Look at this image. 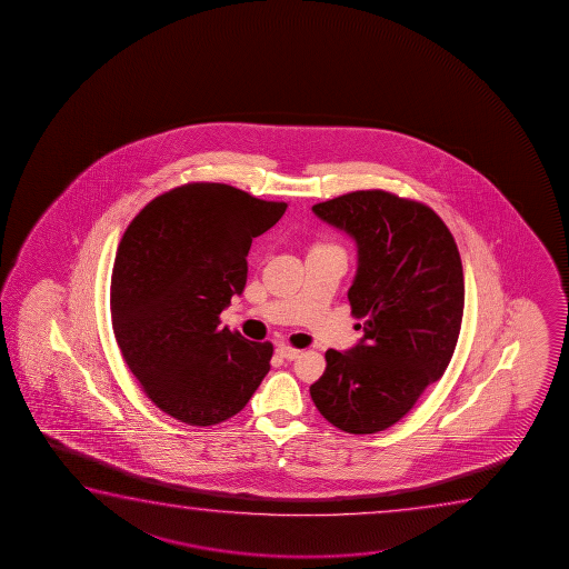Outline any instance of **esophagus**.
Returning <instances> with one entry per match:
<instances>
[{
	"instance_id": "34e87169",
	"label": "esophagus",
	"mask_w": 569,
	"mask_h": 569,
	"mask_svg": "<svg viewBox=\"0 0 569 569\" xmlns=\"http://www.w3.org/2000/svg\"><path fill=\"white\" fill-rule=\"evenodd\" d=\"M276 351H278L280 358L288 359V361H293V359L299 358V353H301V351L291 348V346H286V343H280V346L276 348Z\"/></svg>"
}]
</instances>
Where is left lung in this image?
Returning <instances> with one entry per match:
<instances>
[{
    "label": "left lung",
    "instance_id": "obj_1",
    "mask_svg": "<svg viewBox=\"0 0 569 569\" xmlns=\"http://www.w3.org/2000/svg\"><path fill=\"white\" fill-rule=\"evenodd\" d=\"M312 211L358 244L348 299L363 319L358 346L327 351L312 402L346 433H377L405 418L451 361L465 311L459 249L429 206L385 190L338 196Z\"/></svg>",
    "mask_w": 569,
    "mask_h": 569
}]
</instances>
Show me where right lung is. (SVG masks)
I'll return each mask as SVG.
<instances>
[{"label":"right lung","instance_id":"right-lung-1","mask_svg":"<svg viewBox=\"0 0 569 569\" xmlns=\"http://www.w3.org/2000/svg\"><path fill=\"white\" fill-rule=\"evenodd\" d=\"M286 210L229 184L190 182L157 196L126 229L112 328L143 392L174 420H229L270 371L272 343L219 328V315L244 289L252 239Z\"/></svg>","mask_w":569,"mask_h":569}]
</instances>
